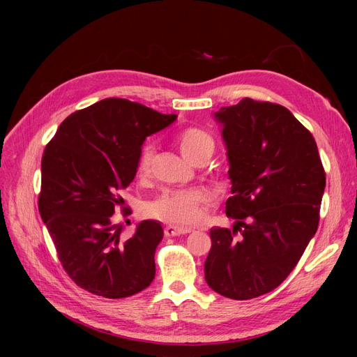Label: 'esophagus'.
Returning a JSON list of instances; mask_svg holds the SVG:
<instances>
[{
  "label": "esophagus",
  "mask_w": 357,
  "mask_h": 357,
  "mask_svg": "<svg viewBox=\"0 0 357 357\" xmlns=\"http://www.w3.org/2000/svg\"><path fill=\"white\" fill-rule=\"evenodd\" d=\"M190 229H181V228H174V226H165L164 234L165 236H177V235H185L189 234Z\"/></svg>",
  "instance_id": "esophagus-1"
}]
</instances>
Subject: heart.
Masks as SVG:
<instances>
[{
    "label": "heart",
    "instance_id": "b5f03b06",
    "mask_svg": "<svg viewBox=\"0 0 357 357\" xmlns=\"http://www.w3.org/2000/svg\"><path fill=\"white\" fill-rule=\"evenodd\" d=\"M176 144L186 160L195 165L201 159H210L214 152V139L204 129L190 126L177 135ZM155 158L153 144L146 143L137 155L135 174L146 178L150 174ZM207 197L201 190L165 192L153 201L147 202L146 211L150 218L180 228H188L199 222Z\"/></svg>",
    "mask_w": 357,
    "mask_h": 357
}]
</instances>
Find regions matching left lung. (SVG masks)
<instances>
[{
	"label": "left lung",
	"mask_w": 357,
	"mask_h": 357,
	"mask_svg": "<svg viewBox=\"0 0 357 357\" xmlns=\"http://www.w3.org/2000/svg\"><path fill=\"white\" fill-rule=\"evenodd\" d=\"M223 125L232 229L213 228L205 282L244 301L268 294L294 271L314 236L326 186L314 137L286 107L243 98L214 113Z\"/></svg>",
	"instance_id": "left-lung-1"
}]
</instances>
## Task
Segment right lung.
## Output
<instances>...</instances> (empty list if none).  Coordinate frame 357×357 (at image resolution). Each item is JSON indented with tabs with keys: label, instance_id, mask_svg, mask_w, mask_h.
<instances>
[{
	"label": "right lung",
	"instance_id": "add662e5",
	"mask_svg": "<svg viewBox=\"0 0 357 357\" xmlns=\"http://www.w3.org/2000/svg\"><path fill=\"white\" fill-rule=\"evenodd\" d=\"M176 117L129 100L107 98L71 113L45 149L38 211L62 268L89 294L121 299L153 282L155 252L164 229L155 220H143L125 236L114 210L123 201L119 192L135 177L146 137Z\"/></svg>",
	"mask_w": 357,
	"mask_h": 357
}]
</instances>
